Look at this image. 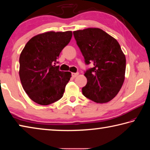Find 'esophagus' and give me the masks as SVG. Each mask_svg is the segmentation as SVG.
Returning a JSON list of instances; mask_svg holds the SVG:
<instances>
[{
    "mask_svg": "<svg viewBox=\"0 0 150 150\" xmlns=\"http://www.w3.org/2000/svg\"><path fill=\"white\" fill-rule=\"evenodd\" d=\"M79 75V73H72V77L73 78H75L76 77H77Z\"/></svg>",
    "mask_w": 150,
    "mask_h": 150,
    "instance_id": "1",
    "label": "esophagus"
}]
</instances>
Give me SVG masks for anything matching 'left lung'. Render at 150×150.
Listing matches in <instances>:
<instances>
[{"instance_id":"8db88e82","label":"left lung","mask_w":150,"mask_h":150,"mask_svg":"<svg viewBox=\"0 0 150 150\" xmlns=\"http://www.w3.org/2000/svg\"><path fill=\"white\" fill-rule=\"evenodd\" d=\"M87 65V83L82 88L85 97L96 103H106L116 96L123 85L126 57L117 40L100 28H89L73 32Z\"/></svg>"}]
</instances>
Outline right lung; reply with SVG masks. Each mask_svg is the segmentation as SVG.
<instances>
[{"label":"right lung","mask_w":150,"mask_h":150,"mask_svg":"<svg viewBox=\"0 0 150 150\" xmlns=\"http://www.w3.org/2000/svg\"><path fill=\"white\" fill-rule=\"evenodd\" d=\"M72 32H48L35 35L20 55L19 75L29 97L39 105H48L63 96L71 73L62 71L57 63L61 52L69 44Z\"/></svg>","instance_id":"right-lung-1"}]
</instances>
